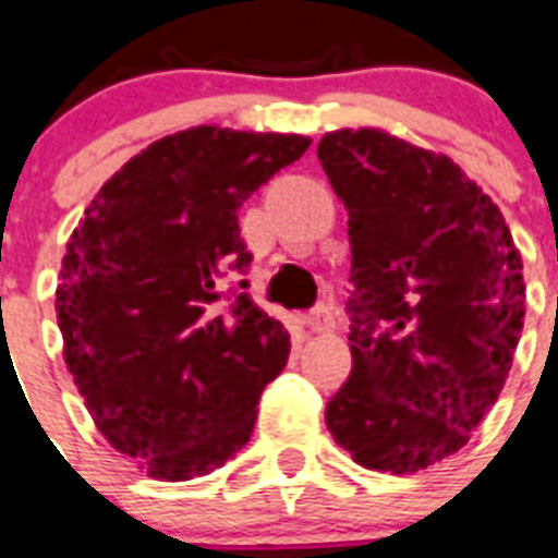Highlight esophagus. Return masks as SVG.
Masks as SVG:
<instances>
[{
  "mask_svg": "<svg viewBox=\"0 0 558 558\" xmlns=\"http://www.w3.org/2000/svg\"><path fill=\"white\" fill-rule=\"evenodd\" d=\"M306 324H310L312 332H329L335 326V310L329 303H318V306L306 315Z\"/></svg>",
  "mask_w": 558,
  "mask_h": 558,
  "instance_id": "obj_1",
  "label": "esophagus"
}]
</instances>
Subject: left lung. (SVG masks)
Segmentation results:
<instances>
[{
	"label": "left lung",
	"mask_w": 558,
	"mask_h": 558,
	"mask_svg": "<svg viewBox=\"0 0 558 558\" xmlns=\"http://www.w3.org/2000/svg\"><path fill=\"white\" fill-rule=\"evenodd\" d=\"M318 160L350 215L352 373L326 427L357 464L418 473L470 441L524 320L522 255L499 206L444 154L343 129Z\"/></svg>",
	"instance_id": "8db88e82"
}]
</instances>
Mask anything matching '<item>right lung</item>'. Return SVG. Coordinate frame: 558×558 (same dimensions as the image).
I'll list each match as a JSON object with an SVG mask.
<instances>
[{"mask_svg": "<svg viewBox=\"0 0 558 558\" xmlns=\"http://www.w3.org/2000/svg\"><path fill=\"white\" fill-rule=\"evenodd\" d=\"M312 140L217 125L131 157L85 208L57 287L65 364L108 444L154 478L223 468L252 438L289 332L248 298L238 208ZM226 300V307H217Z\"/></svg>", "mask_w": 558, "mask_h": 558, "instance_id": "add662e5", "label": "right lung"}]
</instances>
